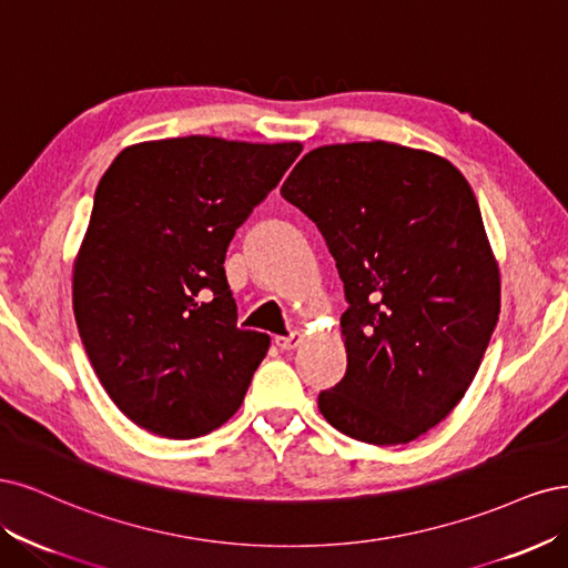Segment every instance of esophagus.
Instances as JSON below:
<instances>
[{
	"label": "esophagus",
	"instance_id": "1",
	"mask_svg": "<svg viewBox=\"0 0 568 568\" xmlns=\"http://www.w3.org/2000/svg\"><path fill=\"white\" fill-rule=\"evenodd\" d=\"M276 344L281 346L283 352H290V349H297V346L302 344V335L300 333H290V335H281L276 337Z\"/></svg>",
	"mask_w": 568,
	"mask_h": 568
}]
</instances>
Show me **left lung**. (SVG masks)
Here are the masks:
<instances>
[{"label": "left lung", "instance_id": "8db88e82", "mask_svg": "<svg viewBox=\"0 0 568 568\" xmlns=\"http://www.w3.org/2000/svg\"><path fill=\"white\" fill-rule=\"evenodd\" d=\"M281 195L323 233L344 297L346 373L323 417L375 446L408 444L460 404L500 314L479 203L446 158L387 141L321 145Z\"/></svg>", "mask_w": 568, "mask_h": 568}]
</instances>
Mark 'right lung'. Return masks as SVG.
Wrapping results in <instances>:
<instances>
[{"mask_svg":"<svg viewBox=\"0 0 568 568\" xmlns=\"http://www.w3.org/2000/svg\"><path fill=\"white\" fill-rule=\"evenodd\" d=\"M302 143L145 141L101 176L72 308L103 389L134 425L195 438L241 408L268 335L237 327L224 260Z\"/></svg>","mask_w":568,"mask_h":568,"instance_id":"1","label":"right lung"}]
</instances>
